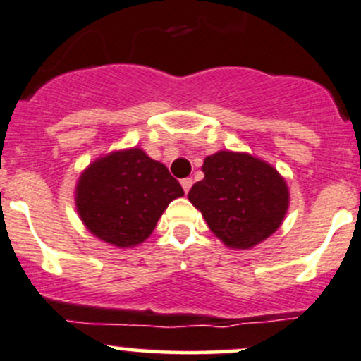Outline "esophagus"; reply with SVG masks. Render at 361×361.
Here are the masks:
<instances>
[{"label":"esophagus","mask_w":361,"mask_h":361,"mask_svg":"<svg viewBox=\"0 0 361 361\" xmlns=\"http://www.w3.org/2000/svg\"><path fill=\"white\" fill-rule=\"evenodd\" d=\"M180 184H182V189H184V192H189V189L192 188V179L191 177H188V179H182Z\"/></svg>","instance_id":"1"}]
</instances>
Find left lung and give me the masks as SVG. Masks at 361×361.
<instances>
[{
	"label": "left lung",
	"mask_w": 361,
	"mask_h": 361,
	"mask_svg": "<svg viewBox=\"0 0 361 361\" xmlns=\"http://www.w3.org/2000/svg\"><path fill=\"white\" fill-rule=\"evenodd\" d=\"M201 170L204 179L192 185L188 197L226 247L252 249L281 226L290 191L268 161L221 149L206 157Z\"/></svg>",
	"instance_id": "left-lung-1"
}]
</instances>
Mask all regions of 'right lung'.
<instances>
[{
    "mask_svg": "<svg viewBox=\"0 0 361 361\" xmlns=\"http://www.w3.org/2000/svg\"><path fill=\"white\" fill-rule=\"evenodd\" d=\"M180 196L184 191L169 169L136 147L95 159L75 188L80 220L117 249L147 240L170 201Z\"/></svg>",
    "mask_w": 361,
    "mask_h": 361,
    "instance_id": "1",
    "label": "right lung"
}]
</instances>
